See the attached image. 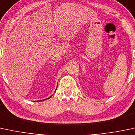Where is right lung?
Instances as JSON below:
<instances>
[{"mask_svg":"<svg viewBox=\"0 0 135 135\" xmlns=\"http://www.w3.org/2000/svg\"><path fill=\"white\" fill-rule=\"evenodd\" d=\"M50 98H51V97H50ZM47 98V99H49V98ZM43 99V101H45V100H46V99Z\"/></svg>","mask_w":135,"mask_h":135,"instance_id":"obj_1","label":"right lung"}]
</instances>
